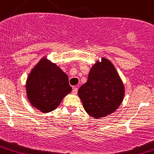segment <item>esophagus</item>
Returning <instances> with one entry per match:
<instances>
[{"mask_svg": "<svg viewBox=\"0 0 154 154\" xmlns=\"http://www.w3.org/2000/svg\"><path fill=\"white\" fill-rule=\"evenodd\" d=\"M77 91H78V89H77V87L72 88V94H77Z\"/></svg>", "mask_w": 154, "mask_h": 154, "instance_id": "34e87169", "label": "esophagus"}]
</instances>
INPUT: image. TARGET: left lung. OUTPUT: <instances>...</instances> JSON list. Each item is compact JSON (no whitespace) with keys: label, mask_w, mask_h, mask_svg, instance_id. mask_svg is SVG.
<instances>
[{"label":"left lung","mask_w":154,"mask_h":154,"mask_svg":"<svg viewBox=\"0 0 154 154\" xmlns=\"http://www.w3.org/2000/svg\"><path fill=\"white\" fill-rule=\"evenodd\" d=\"M84 109L96 119L113 113L124 97V86L116 68L102 58L91 68L86 83L78 90Z\"/></svg>","instance_id":"obj_1"}]
</instances>
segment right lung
Returning a JSON list of instances; mask_svg holds the SVG:
<instances>
[{
    "label": "right lung",
    "instance_id": "1",
    "mask_svg": "<svg viewBox=\"0 0 154 154\" xmlns=\"http://www.w3.org/2000/svg\"><path fill=\"white\" fill-rule=\"evenodd\" d=\"M26 90L30 104L47 113L60 105L72 87L60 68L43 57L28 76Z\"/></svg>",
    "mask_w": 154,
    "mask_h": 154
}]
</instances>
